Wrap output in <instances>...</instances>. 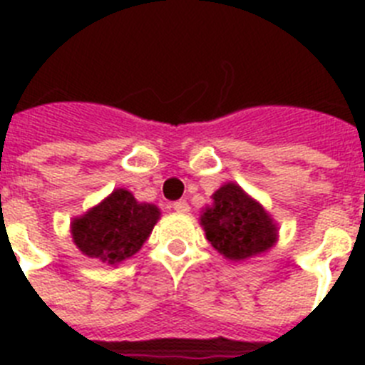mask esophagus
<instances>
[{"instance_id": "esophagus-1", "label": "esophagus", "mask_w": 365, "mask_h": 365, "mask_svg": "<svg viewBox=\"0 0 365 365\" xmlns=\"http://www.w3.org/2000/svg\"><path fill=\"white\" fill-rule=\"evenodd\" d=\"M173 210H175L177 214H186V212H190V205L180 199V201L173 202Z\"/></svg>"}]
</instances>
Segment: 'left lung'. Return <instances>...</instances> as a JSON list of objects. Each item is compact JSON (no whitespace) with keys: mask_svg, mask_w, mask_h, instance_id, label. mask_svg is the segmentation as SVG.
Returning a JSON list of instances; mask_svg holds the SVG:
<instances>
[{"mask_svg":"<svg viewBox=\"0 0 365 365\" xmlns=\"http://www.w3.org/2000/svg\"><path fill=\"white\" fill-rule=\"evenodd\" d=\"M214 205L201 215L206 240L219 254L243 261L267 252L278 240V227L265 208L235 182L222 185L212 195Z\"/></svg>","mask_w":365,"mask_h":365,"instance_id":"obj_1","label":"left lung"}]
</instances>
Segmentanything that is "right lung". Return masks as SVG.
Returning a JSON list of instances; mask_svg holds the SVG:
<instances>
[{
  "label": "right lung",
  "mask_w": 365,
  "mask_h": 365,
  "mask_svg": "<svg viewBox=\"0 0 365 365\" xmlns=\"http://www.w3.org/2000/svg\"><path fill=\"white\" fill-rule=\"evenodd\" d=\"M160 210L138 202L133 193L118 188L104 201L71 222L74 245L87 257L117 265L140 250L150 237Z\"/></svg>",
  "instance_id": "1"
}]
</instances>
